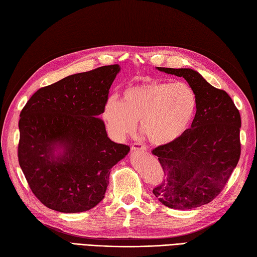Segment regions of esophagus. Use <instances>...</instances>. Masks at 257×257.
<instances>
[{"instance_id":"1","label":"esophagus","mask_w":257,"mask_h":257,"mask_svg":"<svg viewBox=\"0 0 257 257\" xmlns=\"http://www.w3.org/2000/svg\"><path fill=\"white\" fill-rule=\"evenodd\" d=\"M132 150L133 151H146V147L144 145H141L140 143H136L132 146Z\"/></svg>"}]
</instances>
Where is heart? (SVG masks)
I'll return each mask as SVG.
<instances>
[{"label": "heart", "mask_w": 257, "mask_h": 257, "mask_svg": "<svg viewBox=\"0 0 257 257\" xmlns=\"http://www.w3.org/2000/svg\"><path fill=\"white\" fill-rule=\"evenodd\" d=\"M198 108V97L190 85L151 80L128 87L121 101L109 98L102 119L116 140L140 132L150 144L166 146L178 140L190 128Z\"/></svg>", "instance_id": "obj_1"}]
</instances>
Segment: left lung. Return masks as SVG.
Listing matches in <instances>:
<instances>
[{
  "mask_svg": "<svg viewBox=\"0 0 257 257\" xmlns=\"http://www.w3.org/2000/svg\"><path fill=\"white\" fill-rule=\"evenodd\" d=\"M157 69L187 80L198 97V108L182 137L152 150L165 173V180L152 192L170 209H194L215 199L236 168L241 156V116L231 97L196 70Z\"/></svg>",
  "mask_w": 257,
  "mask_h": 257,
  "instance_id": "1",
  "label": "left lung"
}]
</instances>
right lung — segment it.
<instances>
[{
	"mask_svg": "<svg viewBox=\"0 0 257 257\" xmlns=\"http://www.w3.org/2000/svg\"><path fill=\"white\" fill-rule=\"evenodd\" d=\"M119 72V65H109L67 76L38 89L21 111L20 167L32 192L52 210L96 206L110 169L130 151L108 138L98 118Z\"/></svg>",
	"mask_w": 257,
	"mask_h": 257,
	"instance_id": "1",
	"label": "right lung"
}]
</instances>
